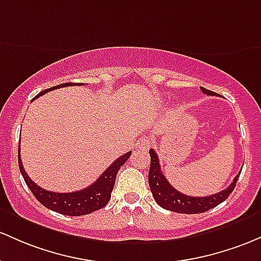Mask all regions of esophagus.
Returning a JSON list of instances; mask_svg holds the SVG:
<instances>
[{"label": "esophagus", "mask_w": 261, "mask_h": 261, "mask_svg": "<svg viewBox=\"0 0 261 261\" xmlns=\"http://www.w3.org/2000/svg\"><path fill=\"white\" fill-rule=\"evenodd\" d=\"M151 141L147 136H141L139 140H137L135 147L139 148V150H147L150 147Z\"/></svg>", "instance_id": "esophagus-1"}]
</instances>
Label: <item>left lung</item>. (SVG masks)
Here are the masks:
<instances>
[{
    "mask_svg": "<svg viewBox=\"0 0 261 261\" xmlns=\"http://www.w3.org/2000/svg\"><path fill=\"white\" fill-rule=\"evenodd\" d=\"M200 90H202V93L207 94V95H216V93L205 88L200 87ZM148 153L151 156L150 171H148V185H150L153 198L160 207L171 212H176V213L197 214L217 207L230 196V193L236 188L238 178H239L240 172L237 174L233 182L229 185V187L216 194H211V196L207 197L186 196L181 192L174 190L166 179V177L163 176L159 156L154 152V150L151 148Z\"/></svg>",
    "mask_w": 261,
    "mask_h": 261,
    "instance_id": "left-lung-1",
    "label": "left lung"
}]
</instances>
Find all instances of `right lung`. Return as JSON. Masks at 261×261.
<instances>
[{"label":"right lung","mask_w":261,"mask_h":261,"mask_svg":"<svg viewBox=\"0 0 261 261\" xmlns=\"http://www.w3.org/2000/svg\"><path fill=\"white\" fill-rule=\"evenodd\" d=\"M69 85H75L74 83H64V84H59L57 87L45 89L42 93L37 94L36 98H39L43 94L48 93V91L54 90V89L63 88V87H69ZM76 85H83V83ZM33 99V100H34ZM130 152L120 156L116 161H114L110 166L101 173V176L96 179L93 185L89 187L84 188L82 191L70 192V193H57V192H50L43 190L38 185H36L32 179L28 177L25 173L23 165L21 161V154L18 153V166L19 171H21L22 176H23L25 185L28 186L33 196L36 197L39 203H42L45 208L48 210L57 212V213L64 214V216H85V214L93 213V212L101 210L102 207L108 204L110 200L111 192H113L114 185H115L116 174L121 166L127 161L130 157Z\"/></svg>","instance_id":"obj_1"}]
</instances>
